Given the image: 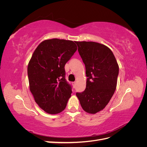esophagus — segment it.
Listing matches in <instances>:
<instances>
[{"instance_id": "1", "label": "esophagus", "mask_w": 147, "mask_h": 147, "mask_svg": "<svg viewBox=\"0 0 147 147\" xmlns=\"http://www.w3.org/2000/svg\"><path fill=\"white\" fill-rule=\"evenodd\" d=\"M72 86H73L74 88H75V86H76V82H73L72 83Z\"/></svg>"}]
</instances>
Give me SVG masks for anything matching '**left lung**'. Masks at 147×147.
Masks as SVG:
<instances>
[{
  "label": "left lung",
  "mask_w": 147,
  "mask_h": 147,
  "mask_svg": "<svg viewBox=\"0 0 147 147\" xmlns=\"http://www.w3.org/2000/svg\"><path fill=\"white\" fill-rule=\"evenodd\" d=\"M85 65V90L77 92L82 109L94 114L108 104L116 90L119 67L110 49L94 42H75Z\"/></svg>",
  "instance_id": "8db88e82"
}]
</instances>
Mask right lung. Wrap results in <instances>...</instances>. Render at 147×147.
Here are the masks:
<instances>
[{"instance_id":"right-lung-1","label":"right lung","mask_w":147,"mask_h":147,"mask_svg":"<svg viewBox=\"0 0 147 147\" xmlns=\"http://www.w3.org/2000/svg\"><path fill=\"white\" fill-rule=\"evenodd\" d=\"M77 47L73 41L46 40L35 49L28 67L30 91L45 112L57 114L63 111L72 94L66 81L64 66Z\"/></svg>"}]
</instances>
